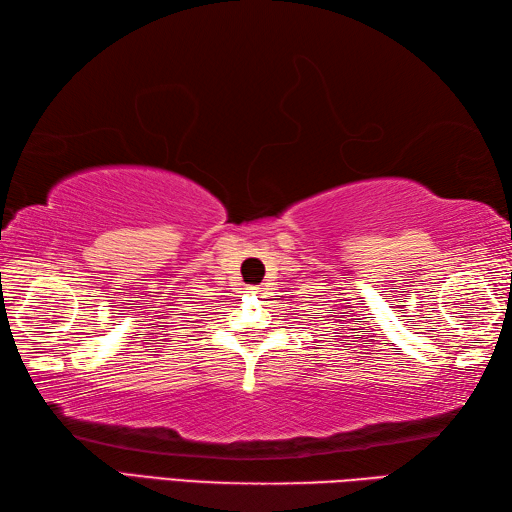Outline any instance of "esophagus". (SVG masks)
Here are the masks:
<instances>
[{
  "label": "esophagus",
  "mask_w": 512,
  "mask_h": 512,
  "mask_svg": "<svg viewBox=\"0 0 512 512\" xmlns=\"http://www.w3.org/2000/svg\"><path fill=\"white\" fill-rule=\"evenodd\" d=\"M246 293H250V295H259V293H262V288H257V286H250V288L246 290Z\"/></svg>",
  "instance_id": "esophagus-1"
}]
</instances>
